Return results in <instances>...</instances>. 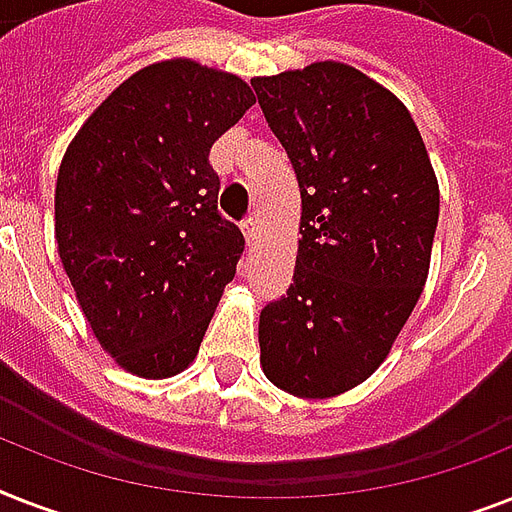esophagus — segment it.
<instances>
[{
  "instance_id": "obj_1",
  "label": "esophagus",
  "mask_w": 512,
  "mask_h": 512,
  "mask_svg": "<svg viewBox=\"0 0 512 512\" xmlns=\"http://www.w3.org/2000/svg\"><path fill=\"white\" fill-rule=\"evenodd\" d=\"M241 231H244V239H247V244L252 247L257 241V231H260V225H257L255 217H249V220H244V225H241Z\"/></svg>"
}]
</instances>
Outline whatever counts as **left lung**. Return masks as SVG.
I'll list each match as a JSON object with an SVG mask.
<instances>
[{"label": "left lung", "mask_w": 512, "mask_h": 512, "mask_svg": "<svg viewBox=\"0 0 512 512\" xmlns=\"http://www.w3.org/2000/svg\"><path fill=\"white\" fill-rule=\"evenodd\" d=\"M252 87L303 199L292 284L260 313V364L292 396H340L385 361L420 300L436 172L404 103L358 68L324 60Z\"/></svg>", "instance_id": "obj_1"}]
</instances>
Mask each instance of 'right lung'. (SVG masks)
<instances>
[{
	"label": "right lung",
	"instance_id": "1",
	"mask_svg": "<svg viewBox=\"0 0 512 512\" xmlns=\"http://www.w3.org/2000/svg\"><path fill=\"white\" fill-rule=\"evenodd\" d=\"M255 95L196 60L140 68L71 140L55 185V241L84 319L127 372L191 364L244 236L217 212L209 148Z\"/></svg>",
	"mask_w": 512,
	"mask_h": 512
}]
</instances>
